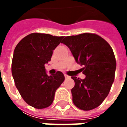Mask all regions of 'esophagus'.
Returning <instances> with one entry per match:
<instances>
[{
    "instance_id": "1",
    "label": "esophagus",
    "mask_w": 127,
    "mask_h": 127,
    "mask_svg": "<svg viewBox=\"0 0 127 127\" xmlns=\"http://www.w3.org/2000/svg\"><path fill=\"white\" fill-rule=\"evenodd\" d=\"M64 77H65V78H68V77H69V75H67L64 74Z\"/></svg>"
}]
</instances>
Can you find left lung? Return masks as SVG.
Here are the masks:
<instances>
[{
  "label": "left lung",
  "mask_w": 127,
  "mask_h": 127,
  "mask_svg": "<svg viewBox=\"0 0 127 127\" xmlns=\"http://www.w3.org/2000/svg\"><path fill=\"white\" fill-rule=\"evenodd\" d=\"M63 43L69 47L76 63L83 65L84 80L72 76L73 102L82 110L99 106L108 95L114 80L116 62L107 42L96 34L83 33L66 36Z\"/></svg>",
  "instance_id": "1"
}]
</instances>
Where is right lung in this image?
Wrapping results in <instances>:
<instances>
[{
    "label": "right lung",
    "instance_id": "right-lung-1",
    "mask_svg": "<svg viewBox=\"0 0 127 127\" xmlns=\"http://www.w3.org/2000/svg\"><path fill=\"white\" fill-rule=\"evenodd\" d=\"M64 36L32 33L16 45L13 56L11 72L15 86L26 103L43 109L52 103L57 88L64 80L63 73L47 75L45 64L51 61L53 50Z\"/></svg>",
    "mask_w": 127,
    "mask_h": 127
}]
</instances>
